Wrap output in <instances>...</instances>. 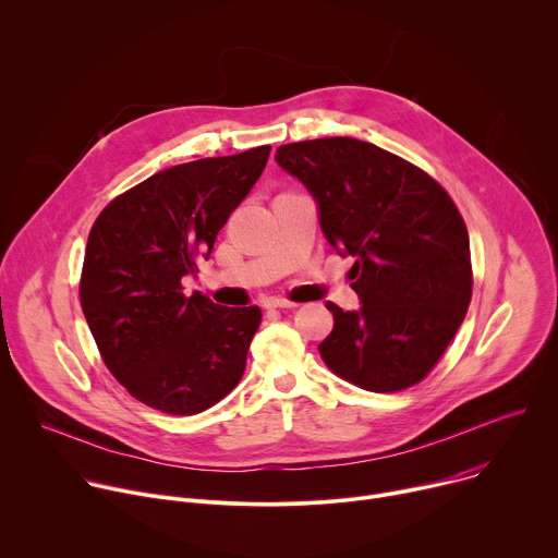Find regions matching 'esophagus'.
I'll list each match as a JSON object with an SVG mask.
<instances>
[{
    "label": "esophagus",
    "mask_w": 558,
    "mask_h": 558,
    "mask_svg": "<svg viewBox=\"0 0 558 558\" xmlns=\"http://www.w3.org/2000/svg\"><path fill=\"white\" fill-rule=\"evenodd\" d=\"M293 306H298V304L291 300H284V298H274L267 302V308H293Z\"/></svg>",
    "instance_id": "1"
}]
</instances>
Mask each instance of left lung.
Listing matches in <instances>:
<instances>
[{"label":"left lung","mask_w":558,"mask_h":558,"mask_svg":"<svg viewBox=\"0 0 558 558\" xmlns=\"http://www.w3.org/2000/svg\"><path fill=\"white\" fill-rule=\"evenodd\" d=\"M276 161L317 201L329 245L355 258L349 278L362 308L327 302L336 325L317 347L325 364L373 392L420 384L472 298L470 241L454 201L402 156L351 136L287 143Z\"/></svg>","instance_id":"1"}]
</instances>
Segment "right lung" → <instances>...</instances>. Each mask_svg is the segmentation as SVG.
<instances>
[{"instance_id": "right-lung-1", "label": "right lung", "mask_w": 558, "mask_h": 558, "mask_svg": "<svg viewBox=\"0 0 558 558\" xmlns=\"http://www.w3.org/2000/svg\"><path fill=\"white\" fill-rule=\"evenodd\" d=\"M271 147L201 158L158 172L97 216L78 298L104 364L138 402L196 415L245 373L260 306L185 295L229 214L263 174Z\"/></svg>"}]
</instances>
